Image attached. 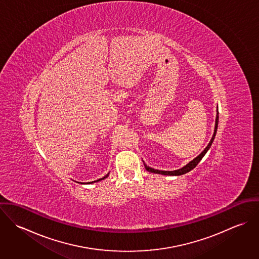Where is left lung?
I'll return each mask as SVG.
<instances>
[{
    "mask_svg": "<svg viewBox=\"0 0 259 259\" xmlns=\"http://www.w3.org/2000/svg\"><path fill=\"white\" fill-rule=\"evenodd\" d=\"M218 126H219V111H218V114H217V119H215V127H214V133H213V136H212V139L210 140L208 146L205 148V149L197 156L195 157L193 160H191L188 164H186L185 166H184L183 168L181 169H178V170H172V171H165V170H158V169H153L151 167H149L148 165L145 164V167L146 169L149 171V172H152V174H158V175H164V176H182V175H185L186 172L190 171L191 169H193L197 164L198 162L201 160V158L204 156V154L207 152V150L209 149V148L211 147L212 143H213V140L215 138V135H217V131H218Z\"/></svg>",
    "mask_w": 259,
    "mask_h": 259,
    "instance_id": "obj_1",
    "label": "left lung"
}]
</instances>
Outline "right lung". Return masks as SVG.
Listing matches in <instances>:
<instances>
[{
    "label": "right lung",
    "mask_w": 259,
    "mask_h": 259,
    "mask_svg": "<svg viewBox=\"0 0 259 259\" xmlns=\"http://www.w3.org/2000/svg\"><path fill=\"white\" fill-rule=\"evenodd\" d=\"M108 176H109V175H107V176H106V177H104V178H103V179H101V180H98V181H96V182H100V181H102V180H104V179H106V178H108ZM96 182H92V183H96ZM89 184H90V183H89Z\"/></svg>",
    "instance_id": "add662e5"
}]
</instances>
